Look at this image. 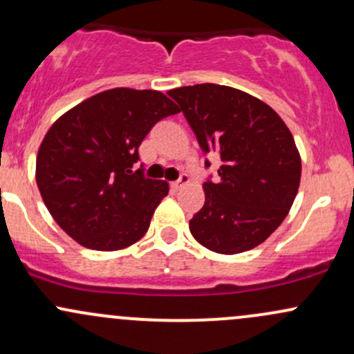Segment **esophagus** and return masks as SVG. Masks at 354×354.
Returning a JSON list of instances; mask_svg holds the SVG:
<instances>
[{
    "label": "esophagus",
    "instance_id": "obj_1",
    "mask_svg": "<svg viewBox=\"0 0 354 354\" xmlns=\"http://www.w3.org/2000/svg\"><path fill=\"white\" fill-rule=\"evenodd\" d=\"M188 183H189V176H188V174L183 173V174H181V176H180V180L173 181V183H171V188L176 189V192H178V189L185 188V186L188 185Z\"/></svg>",
    "mask_w": 354,
    "mask_h": 354
}]
</instances>
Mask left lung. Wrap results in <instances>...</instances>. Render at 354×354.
Wrapping results in <instances>:
<instances>
[{
    "mask_svg": "<svg viewBox=\"0 0 354 354\" xmlns=\"http://www.w3.org/2000/svg\"><path fill=\"white\" fill-rule=\"evenodd\" d=\"M168 94L201 151L221 161L218 180L203 183L205 205L189 220L192 235L225 255L266 242L284 221L301 183V156L289 127L266 102L227 85L196 84Z\"/></svg>",
    "mask_w": 354,
    "mask_h": 354,
    "instance_id": "1",
    "label": "left lung"
}]
</instances>
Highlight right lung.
<instances>
[{
	"mask_svg": "<svg viewBox=\"0 0 354 354\" xmlns=\"http://www.w3.org/2000/svg\"><path fill=\"white\" fill-rule=\"evenodd\" d=\"M178 112L161 92L120 87L88 97L53 122L38 149L37 185L65 234L102 252L146 234L169 185L133 166L154 124Z\"/></svg>",
	"mask_w": 354,
	"mask_h": 354,
	"instance_id": "add662e5",
	"label": "right lung"
}]
</instances>
